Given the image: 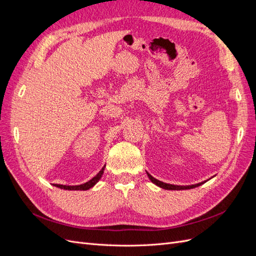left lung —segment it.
<instances>
[{"label": "left lung", "instance_id": "left-lung-1", "mask_svg": "<svg viewBox=\"0 0 256 256\" xmlns=\"http://www.w3.org/2000/svg\"><path fill=\"white\" fill-rule=\"evenodd\" d=\"M147 176H148V178L150 180V182L158 186V187L164 189V190H189V189H193V188H196L198 187V186L205 184L207 180H204V182H200L198 184H188V186H182V184H166V182H160L158 180H156V178L152 177L148 172H146Z\"/></svg>", "mask_w": 256, "mask_h": 256}]
</instances>
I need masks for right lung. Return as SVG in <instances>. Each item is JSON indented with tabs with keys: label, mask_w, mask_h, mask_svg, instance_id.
Wrapping results in <instances>:
<instances>
[{
	"label": "right lung",
	"mask_w": 256,
	"mask_h": 256,
	"mask_svg": "<svg viewBox=\"0 0 256 256\" xmlns=\"http://www.w3.org/2000/svg\"><path fill=\"white\" fill-rule=\"evenodd\" d=\"M104 168H106V164L104 166V168L100 170V171L97 173V175H95L94 177L92 178V180H90L88 182H84V184H76V186H66V184H54L53 186L54 187H58L60 189H64V190H80V191H85V190H88L90 188L94 187V186L100 180V178L102 177L104 175Z\"/></svg>",
	"instance_id": "obj_1"
}]
</instances>
